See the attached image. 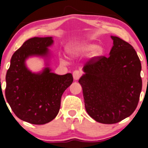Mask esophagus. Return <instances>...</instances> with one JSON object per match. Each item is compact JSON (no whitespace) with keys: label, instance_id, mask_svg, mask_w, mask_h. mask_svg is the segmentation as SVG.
I'll return each instance as SVG.
<instances>
[{"label":"esophagus","instance_id":"esophagus-1","mask_svg":"<svg viewBox=\"0 0 148 148\" xmlns=\"http://www.w3.org/2000/svg\"><path fill=\"white\" fill-rule=\"evenodd\" d=\"M73 78L75 80H77L80 78V76L82 75L81 72H80L79 70H75L73 72Z\"/></svg>","mask_w":148,"mask_h":148}]
</instances>
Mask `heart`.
<instances>
[{"instance_id": "1", "label": "heart", "mask_w": 148, "mask_h": 148, "mask_svg": "<svg viewBox=\"0 0 148 148\" xmlns=\"http://www.w3.org/2000/svg\"><path fill=\"white\" fill-rule=\"evenodd\" d=\"M69 52L72 56H79L89 53V57L96 59L102 55L103 49L100 46L85 42H76L71 44ZM63 61V59H62Z\"/></svg>"}]
</instances>
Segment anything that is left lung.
Listing matches in <instances>:
<instances>
[{
	"instance_id": "1",
	"label": "left lung",
	"mask_w": 148,
	"mask_h": 148,
	"mask_svg": "<svg viewBox=\"0 0 148 148\" xmlns=\"http://www.w3.org/2000/svg\"><path fill=\"white\" fill-rule=\"evenodd\" d=\"M109 57L91 59L84 65L78 82L85 109L98 122H119L134 111L142 89L141 64L133 47L116 36Z\"/></svg>"
}]
</instances>
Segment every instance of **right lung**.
I'll list each match as a JSON object with an SVG mask.
<instances>
[{
    "mask_svg": "<svg viewBox=\"0 0 148 148\" xmlns=\"http://www.w3.org/2000/svg\"><path fill=\"white\" fill-rule=\"evenodd\" d=\"M52 37H33L26 41L12 55L6 74L5 97L17 117L30 124L50 122L60 109L61 98L73 82L72 74L58 75L46 68L35 73L29 70L26 60L30 57H50L48 47L53 44ZM4 98V97H3Z\"/></svg>",
    "mask_w": 148,
    "mask_h": 148,
    "instance_id": "right-lung-1",
    "label": "right lung"
}]
</instances>
